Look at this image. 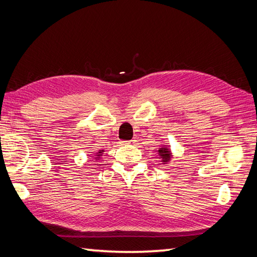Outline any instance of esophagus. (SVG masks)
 <instances>
[{
    "label": "esophagus",
    "mask_w": 257,
    "mask_h": 257,
    "mask_svg": "<svg viewBox=\"0 0 257 257\" xmlns=\"http://www.w3.org/2000/svg\"><path fill=\"white\" fill-rule=\"evenodd\" d=\"M121 143H122V145L134 146V145H136V139H131V141H123V142H121Z\"/></svg>",
    "instance_id": "34e87169"
}]
</instances>
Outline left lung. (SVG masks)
I'll return each mask as SVG.
<instances>
[{
  "instance_id": "obj_1",
  "label": "left lung",
  "mask_w": 257,
  "mask_h": 257,
  "mask_svg": "<svg viewBox=\"0 0 257 257\" xmlns=\"http://www.w3.org/2000/svg\"><path fill=\"white\" fill-rule=\"evenodd\" d=\"M158 155L161 159L162 164H164V165L168 164V163L172 161V159H173L172 150H170L169 146H166V145H162L161 148H159Z\"/></svg>"
}]
</instances>
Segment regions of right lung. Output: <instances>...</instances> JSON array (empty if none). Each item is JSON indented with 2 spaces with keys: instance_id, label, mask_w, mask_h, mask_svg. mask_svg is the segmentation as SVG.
Masks as SVG:
<instances>
[{
  "instance_id": "add662e5",
  "label": "right lung",
  "mask_w": 257,
  "mask_h": 257,
  "mask_svg": "<svg viewBox=\"0 0 257 257\" xmlns=\"http://www.w3.org/2000/svg\"><path fill=\"white\" fill-rule=\"evenodd\" d=\"M104 152H105V150H98L96 153L93 154L92 157H94V160H95V162H98L100 159H102V157H103Z\"/></svg>"
}]
</instances>
